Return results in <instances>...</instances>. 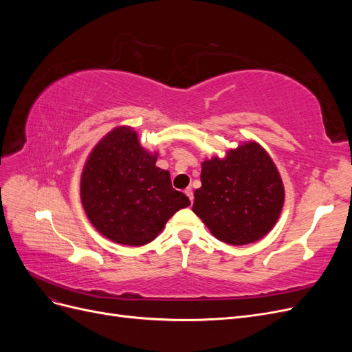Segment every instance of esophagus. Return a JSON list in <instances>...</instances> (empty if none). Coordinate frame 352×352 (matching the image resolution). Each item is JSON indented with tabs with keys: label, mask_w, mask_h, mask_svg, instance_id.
<instances>
[{
	"label": "esophagus",
	"mask_w": 352,
	"mask_h": 352,
	"mask_svg": "<svg viewBox=\"0 0 352 352\" xmlns=\"http://www.w3.org/2000/svg\"><path fill=\"white\" fill-rule=\"evenodd\" d=\"M185 194L188 195V198L190 199V202H194V192H192V189L188 188V189L185 190Z\"/></svg>",
	"instance_id": "obj_1"
}]
</instances>
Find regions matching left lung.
Listing matches in <instances>:
<instances>
[{
	"mask_svg": "<svg viewBox=\"0 0 352 352\" xmlns=\"http://www.w3.org/2000/svg\"><path fill=\"white\" fill-rule=\"evenodd\" d=\"M194 212L219 241L247 245L264 238L278 221L285 189L273 160L257 142H243L225 158L201 164Z\"/></svg>",
	"mask_w": 352,
	"mask_h": 352,
	"instance_id": "8db88e82",
	"label": "left lung"
}]
</instances>
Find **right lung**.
<instances>
[{"mask_svg":"<svg viewBox=\"0 0 352 352\" xmlns=\"http://www.w3.org/2000/svg\"><path fill=\"white\" fill-rule=\"evenodd\" d=\"M155 162L157 153L142 148L129 126L116 127L95 145L82 172L80 199L102 236L141 247L157 238L176 211L190 204Z\"/></svg>","mask_w":352,"mask_h":352,"instance_id":"right-lung-1","label":"right lung"}]
</instances>
